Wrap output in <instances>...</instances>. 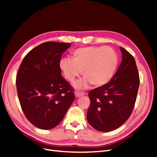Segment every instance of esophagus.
Returning a JSON list of instances; mask_svg holds the SVG:
<instances>
[{"label":"esophagus","mask_w":157,"mask_h":157,"mask_svg":"<svg viewBox=\"0 0 157 157\" xmlns=\"http://www.w3.org/2000/svg\"><path fill=\"white\" fill-rule=\"evenodd\" d=\"M75 96L77 98H80V97L83 96L85 94L83 92H79V91H76L75 92Z\"/></svg>","instance_id":"esophagus-1"}]
</instances>
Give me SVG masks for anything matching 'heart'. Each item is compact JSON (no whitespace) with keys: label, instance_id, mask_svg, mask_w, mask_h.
I'll list each match as a JSON object with an SVG mask.
<instances>
[{"label":"heart","instance_id":"obj_1","mask_svg":"<svg viewBox=\"0 0 157 157\" xmlns=\"http://www.w3.org/2000/svg\"><path fill=\"white\" fill-rule=\"evenodd\" d=\"M72 59H61L59 68L65 78L72 82L81 74L84 77L75 84L77 88H86L91 83L100 87L110 81L117 70L118 57L109 46L79 48L71 54Z\"/></svg>","mask_w":157,"mask_h":157}]
</instances>
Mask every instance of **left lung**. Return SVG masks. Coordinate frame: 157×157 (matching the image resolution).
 Here are the masks:
<instances>
[{
  "label": "left lung",
  "mask_w": 157,
  "mask_h": 157,
  "mask_svg": "<svg viewBox=\"0 0 157 157\" xmlns=\"http://www.w3.org/2000/svg\"><path fill=\"white\" fill-rule=\"evenodd\" d=\"M122 62L110 81L88 93L90 105L87 120L95 129L107 132L117 129L128 120L134 109L140 77L136 61L120 47Z\"/></svg>",
  "instance_id": "1"
}]
</instances>
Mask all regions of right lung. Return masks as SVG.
<instances>
[{"label": "right lung", "instance_id": "1", "mask_svg": "<svg viewBox=\"0 0 157 157\" xmlns=\"http://www.w3.org/2000/svg\"><path fill=\"white\" fill-rule=\"evenodd\" d=\"M70 43L46 42L23 58L16 77L23 113L32 124L50 130L59 124L75 99L73 88L61 76L59 61Z\"/></svg>", "mask_w": 157, "mask_h": 157}]
</instances>
